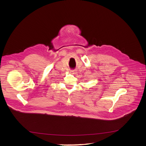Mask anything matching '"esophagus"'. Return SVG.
Wrapping results in <instances>:
<instances>
[{"label":"esophagus","mask_w":146,"mask_h":146,"mask_svg":"<svg viewBox=\"0 0 146 146\" xmlns=\"http://www.w3.org/2000/svg\"><path fill=\"white\" fill-rule=\"evenodd\" d=\"M70 72H71V74H75V72H76V71H74V70H72V71H70Z\"/></svg>","instance_id":"34e87169"}]
</instances>
